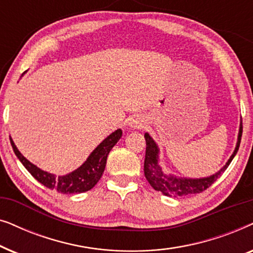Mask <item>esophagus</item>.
<instances>
[{
  "instance_id": "1",
  "label": "esophagus",
  "mask_w": 253,
  "mask_h": 253,
  "mask_svg": "<svg viewBox=\"0 0 253 253\" xmlns=\"http://www.w3.org/2000/svg\"><path fill=\"white\" fill-rule=\"evenodd\" d=\"M129 126L132 127V129H141V127H144V121L140 119H132L130 120Z\"/></svg>"
}]
</instances>
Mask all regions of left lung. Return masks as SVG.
<instances>
[{
    "label": "left lung",
    "instance_id": "1",
    "mask_svg": "<svg viewBox=\"0 0 253 253\" xmlns=\"http://www.w3.org/2000/svg\"><path fill=\"white\" fill-rule=\"evenodd\" d=\"M242 132H243V126H240V132H238V140L236 148H235L233 155L224 167L216 172L215 175L210 176L206 178H178L174 175H166L162 172L161 168L158 165V146L154 143V140L150 137V134L145 133V140H146V153H145V161H144V172L145 177L150 183L152 188L157 191H160L165 196L168 197H182L195 195V193H200L209 189L221 175L223 174L224 170L233 161L235 155H236L238 147L241 144Z\"/></svg>",
    "mask_w": 253,
    "mask_h": 253
}]
</instances>
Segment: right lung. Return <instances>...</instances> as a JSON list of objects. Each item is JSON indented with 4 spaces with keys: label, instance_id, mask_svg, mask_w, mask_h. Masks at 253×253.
<instances>
[{
    "label": "right lung",
    "instance_id": "1",
    "mask_svg": "<svg viewBox=\"0 0 253 253\" xmlns=\"http://www.w3.org/2000/svg\"><path fill=\"white\" fill-rule=\"evenodd\" d=\"M121 137H122V130L121 129L109 134L92 152L91 155L87 158V160L81 167L70 172V174L65 176H58V177L47 171L41 170L37 166H34L29 160H26L20 154V152L16 147L11 138H10V143H11L13 152H15L17 158L24 165V167L41 184L48 189L55 190V191L61 193H81L91 190L99 182V179L101 178L102 172L106 167L107 157H108L110 150L115 146V144L120 140Z\"/></svg>",
    "mask_w": 253,
    "mask_h": 253
}]
</instances>
